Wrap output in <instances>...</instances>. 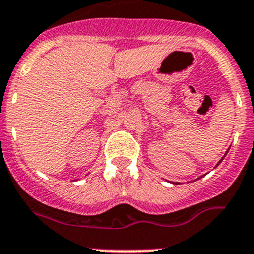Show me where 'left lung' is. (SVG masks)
Listing matches in <instances>:
<instances>
[{
  "mask_svg": "<svg viewBox=\"0 0 254 254\" xmlns=\"http://www.w3.org/2000/svg\"><path fill=\"white\" fill-rule=\"evenodd\" d=\"M224 157H225V156H224ZM224 157H222V158H224ZM222 158H221V161H222ZM221 161H220V162H221Z\"/></svg>",
  "mask_w": 254,
  "mask_h": 254,
  "instance_id": "8db88e82",
  "label": "left lung"
}]
</instances>
